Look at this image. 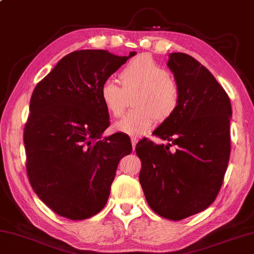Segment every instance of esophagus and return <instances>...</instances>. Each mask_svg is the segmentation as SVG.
<instances>
[{
    "mask_svg": "<svg viewBox=\"0 0 254 254\" xmlns=\"http://www.w3.org/2000/svg\"><path fill=\"white\" fill-rule=\"evenodd\" d=\"M138 140L137 138H131V143H132V148H133V150L135 149V145H137Z\"/></svg>",
    "mask_w": 254,
    "mask_h": 254,
    "instance_id": "obj_1",
    "label": "esophagus"
}]
</instances>
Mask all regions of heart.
<instances>
[{
    "mask_svg": "<svg viewBox=\"0 0 254 254\" xmlns=\"http://www.w3.org/2000/svg\"><path fill=\"white\" fill-rule=\"evenodd\" d=\"M123 86L108 78L100 86V99L106 111L120 117L127 108V94L139 92L133 112L117 121L114 130L132 137L145 134L156 123L175 114L179 105V89L168 71L148 56H140L121 73Z\"/></svg>",
    "mask_w": 254,
    "mask_h": 254,
    "instance_id": "obj_1",
    "label": "heart"
}]
</instances>
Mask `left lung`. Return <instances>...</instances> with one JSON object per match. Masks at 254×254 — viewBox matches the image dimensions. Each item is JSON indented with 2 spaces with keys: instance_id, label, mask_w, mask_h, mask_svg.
<instances>
[{
  "instance_id": "obj_1",
  "label": "left lung",
  "mask_w": 254,
  "mask_h": 254,
  "mask_svg": "<svg viewBox=\"0 0 254 254\" xmlns=\"http://www.w3.org/2000/svg\"><path fill=\"white\" fill-rule=\"evenodd\" d=\"M168 67L179 89V105L153 134L140 140L139 180L151 210L181 220L209 207L217 197L229 162L232 105L207 68L183 52L169 55ZM172 144L175 150H170Z\"/></svg>"
}]
</instances>
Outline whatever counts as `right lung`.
I'll return each instance as SVG.
<instances>
[{
    "instance_id": "right-lung-1",
    "label": "right lung",
    "mask_w": 254,
    "mask_h": 254,
    "mask_svg": "<svg viewBox=\"0 0 254 254\" xmlns=\"http://www.w3.org/2000/svg\"><path fill=\"white\" fill-rule=\"evenodd\" d=\"M137 52L116 56L78 50L64 57L37 83L24 131L29 183L57 214L83 220L104 209L128 137H103L109 114L100 86Z\"/></svg>"
}]
</instances>
